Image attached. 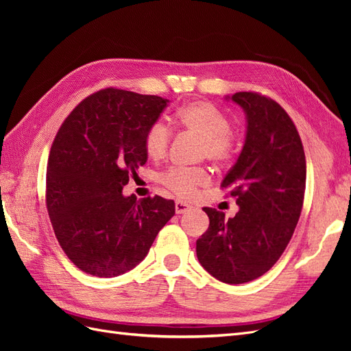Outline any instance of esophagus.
Returning <instances> with one entry per match:
<instances>
[{
	"label": "esophagus",
	"instance_id": "obj_1",
	"mask_svg": "<svg viewBox=\"0 0 351 351\" xmlns=\"http://www.w3.org/2000/svg\"><path fill=\"white\" fill-rule=\"evenodd\" d=\"M190 209H192V206L187 205L186 202H182V200L176 202V212H177V214H186V212L190 210Z\"/></svg>",
	"mask_w": 351,
	"mask_h": 351
}]
</instances>
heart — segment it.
<instances>
[{
  "label": "heart",
  "instance_id": "b5f03b06",
  "mask_svg": "<svg viewBox=\"0 0 351 351\" xmlns=\"http://www.w3.org/2000/svg\"><path fill=\"white\" fill-rule=\"evenodd\" d=\"M176 121L183 130L197 136L204 142L202 155L218 164L228 162L237 151L234 137L230 134L228 117L209 102H193L180 108ZM171 133L162 123H154L145 133L143 145L147 156L161 159L167 155ZM209 176L202 168H169L161 176V183L180 197L193 196L196 190L206 186Z\"/></svg>",
  "mask_w": 351,
  "mask_h": 351
}]
</instances>
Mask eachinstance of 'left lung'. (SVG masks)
<instances>
[{
	"mask_svg": "<svg viewBox=\"0 0 351 351\" xmlns=\"http://www.w3.org/2000/svg\"><path fill=\"white\" fill-rule=\"evenodd\" d=\"M246 115V137L221 187L231 189L236 217L204 208L209 228L196 241V254L212 277L226 284L259 278L280 259L291 240L304 199L306 158L294 123L275 101L237 92Z\"/></svg>",
	"mask_w": 351,
	"mask_h": 351,
	"instance_id": "8db88e82",
	"label": "left lung"
}]
</instances>
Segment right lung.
I'll list each match as a JSON object with an SVG mask.
<instances>
[{
    "instance_id": "add662e5",
    "label": "right lung",
    "mask_w": 351,
    "mask_h": 351,
    "mask_svg": "<svg viewBox=\"0 0 351 351\" xmlns=\"http://www.w3.org/2000/svg\"><path fill=\"white\" fill-rule=\"evenodd\" d=\"M168 102L108 88L61 124L47 167V208L61 249L83 272L112 278L133 269L176 214L174 200L123 195L147 161V127Z\"/></svg>"
}]
</instances>
